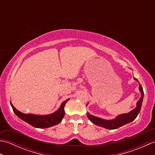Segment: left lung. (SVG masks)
<instances>
[{"mask_svg": "<svg viewBox=\"0 0 155 155\" xmlns=\"http://www.w3.org/2000/svg\"><path fill=\"white\" fill-rule=\"evenodd\" d=\"M134 79L138 81V80L135 78H134ZM139 91L141 93V97L137 102V107L134 108V109H133L132 111H130V113H128L127 114H120L119 116H118L116 118H114V119L110 120L102 119V118L93 116V115L90 114L88 113L87 114L88 118H89V120L93 124L98 125V126L104 127L105 128H108V129H110V130L116 129V128H118L122 126H123L124 124L130 123V122L133 121L137 118L138 114H139V113H140L141 107H142L143 100L144 97V92H143V87L140 83H139Z\"/></svg>", "mask_w": 155, "mask_h": 155, "instance_id": "obj_1", "label": "left lung"}]
</instances>
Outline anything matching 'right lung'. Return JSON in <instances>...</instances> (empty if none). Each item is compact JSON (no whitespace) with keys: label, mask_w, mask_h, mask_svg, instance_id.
I'll return each instance as SVG.
<instances>
[{"label":"right lung","mask_w":155,"mask_h":155,"mask_svg":"<svg viewBox=\"0 0 155 155\" xmlns=\"http://www.w3.org/2000/svg\"><path fill=\"white\" fill-rule=\"evenodd\" d=\"M69 99L64 101L61 104V107L58 108V110L54 112V113L48 114V115H35V114H24L21 112L18 111L17 109L13 107V105L11 104L12 108V110L14 113L17 115L21 119L25 121L26 123L31 124V126L36 128H48L54 126L58 124L61 122L62 119L64 116V106L67 102Z\"/></svg>","instance_id":"right-lung-1"}]
</instances>
